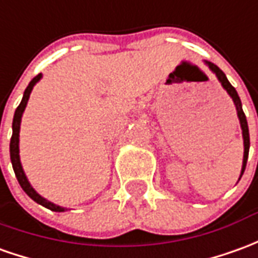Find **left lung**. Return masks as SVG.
Returning <instances> with one entry per match:
<instances>
[{
  "instance_id": "obj_1",
  "label": "left lung",
  "mask_w": 258,
  "mask_h": 258,
  "mask_svg": "<svg viewBox=\"0 0 258 258\" xmlns=\"http://www.w3.org/2000/svg\"><path fill=\"white\" fill-rule=\"evenodd\" d=\"M207 67L210 68L212 73L215 74V77L218 78V81L221 82L222 88L226 91V93L229 95L232 100H233V104L236 107V113H237V118H239V123H240V128H242V137H243V147H244V152H243V163H242V170H240V176H239V180L243 176L244 173V169H246V163H247V158H248V149H250V135H248V125H247V120H246V116L243 113L242 109V102H240V98L237 95V92L233 86L230 85V82L226 78V75L218 68L215 64H212L210 61H204Z\"/></svg>"
}]
</instances>
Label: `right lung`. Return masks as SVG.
<instances>
[{
	"label": "right lung",
	"instance_id": "obj_1",
	"mask_svg": "<svg viewBox=\"0 0 258 258\" xmlns=\"http://www.w3.org/2000/svg\"><path fill=\"white\" fill-rule=\"evenodd\" d=\"M41 74L39 75H36L35 78L32 79L30 82H29L28 88L25 89L23 92V98L21 100V103L19 106L16 107L15 114H14V121H12V137H11V144H10V154H11V162H12V167H14V172H15V176L18 181H19V184L23 188V191L28 194L29 197L32 198L33 201H36L37 204L43 205V207H46L48 210L54 211V212H64L68 208H64V207H60V205L54 204L51 201H48L44 197H41L39 192L36 191L35 188L32 187L30 184V181L26 177V174H25V170H23L22 163H21V156H19V131H21V121H22V116H23V111L26 109V104H28V100L30 98V93L33 91V86L39 82L41 79Z\"/></svg>",
	"mask_w": 258,
	"mask_h": 258
}]
</instances>
